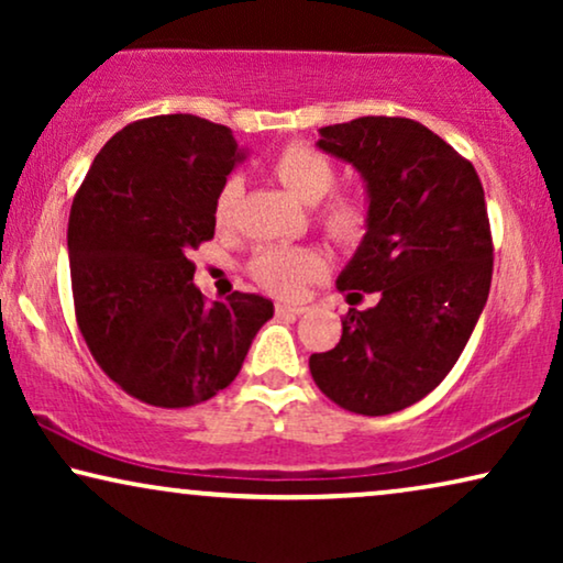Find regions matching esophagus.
Segmentation results:
<instances>
[{"instance_id": "34e87169", "label": "esophagus", "mask_w": 563, "mask_h": 563, "mask_svg": "<svg viewBox=\"0 0 563 563\" xmlns=\"http://www.w3.org/2000/svg\"><path fill=\"white\" fill-rule=\"evenodd\" d=\"M276 314H302L305 307L302 305H289V302H279L274 307Z\"/></svg>"}]
</instances>
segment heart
<instances>
[{
  "mask_svg": "<svg viewBox=\"0 0 563 563\" xmlns=\"http://www.w3.org/2000/svg\"><path fill=\"white\" fill-rule=\"evenodd\" d=\"M272 172L284 187L302 202H320L335 187V164L328 153L310 143H289L276 153ZM243 197V179L238 174L228 176L214 195L212 214L220 228L233 225L238 205ZM318 222L330 241L341 245H356L372 225V205L366 191L341 189L330 195L318 207ZM249 272L261 287L279 297H295L307 282L320 279L325 274V258L307 245H264L251 258Z\"/></svg>",
  "mask_w": 563,
  "mask_h": 563,
  "instance_id": "b5f03b06",
  "label": "heart"
}]
</instances>
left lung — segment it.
I'll use <instances>...</instances> for the list:
<instances>
[{"label": "left lung", "mask_w": 563, "mask_h": 563, "mask_svg": "<svg viewBox=\"0 0 563 563\" xmlns=\"http://www.w3.org/2000/svg\"><path fill=\"white\" fill-rule=\"evenodd\" d=\"M318 145L366 179L372 225L338 276L351 307L333 351L312 353L322 395L379 418L433 391L456 364L487 305L492 230L472 161L410 118H356L320 130Z\"/></svg>", "instance_id": "8db88e82"}]
</instances>
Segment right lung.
<instances>
[{
  "label": "right lung",
  "mask_w": 563,
  "mask_h": 563,
  "mask_svg": "<svg viewBox=\"0 0 563 563\" xmlns=\"http://www.w3.org/2000/svg\"><path fill=\"white\" fill-rule=\"evenodd\" d=\"M230 128L197 114L130 122L97 153L68 218L74 312L91 356L130 397L179 410L241 372L274 305L207 302L191 249L214 235V195L241 161Z\"/></svg>",
  "instance_id": "obj_1"
}]
</instances>
